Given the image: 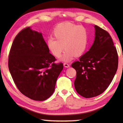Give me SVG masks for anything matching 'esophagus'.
I'll use <instances>...</instances> for the list:
<instances>
[{
	"instance_id": "34e87169",
	"label": "esophagus",
	"mask_w": 123,
	"mask_h": 123,
	"mask_svg": "<svg viewBox=\"0 0 123 123\" xmlns=\"http://www.w3.org/2000/svg\"><path fill=\"white\" fill-rule=\"evenodd\" d=\"M63 66L64 67H66V68H69L70 67V65L68 63H63Z\"/></svg>"
}]
</instances>
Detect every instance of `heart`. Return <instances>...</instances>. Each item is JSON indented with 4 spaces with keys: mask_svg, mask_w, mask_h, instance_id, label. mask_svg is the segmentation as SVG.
<instances>
[{
    "mask_svg": "<svg viewBox=\"0 0 123 123\" xmlns=\"http://www.w3.org/2000/svg\"><path fill=\"white\" fill-rule=\"evenodd\" d=\"M52 36L47 40L48 48L56 57L62 56V61L68 62L73 57L82 55L88 44V32L87 29L70 22L60 23L55 27Z\"/></svg>",
    "mask_w": 123,
    "mask_h": 123,
    "instance_id": "heart-1",
    "label": "heart"
}]
</instances>
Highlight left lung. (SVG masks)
Masks as SVG:
<instances>
[{
    "label": "left lung",
    "instance_id": "left-lung-1",
    "mask_svg": "<svg viewBox=\"0 0 123 123\" xmlns=\"http://www.w3.org/2000/svg\"><path fill=\"white\" fill-rule=\"evenodd\" d=\"M95 37L89 50L72 63L76 72L74 86L78 94L89 98L103 93L117 72L118 56L109 33L94 26Z\"/></svg>",
    "mask_w": 123,
    "mask_h": 123
}]
</instances>
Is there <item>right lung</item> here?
Masks as SVG:
<instances>
[{
    "label": "right lung",
    "mask_w": 123,
    "mask_h": 123,
    "mask_svg": "<svg viewBox=\"0 0 123 123\" xmlns=\"http://www.w3.org/2000/svg\"><path fill=\"white\" fill-rule=\"evenodd\" d=\"M55 56L41 33L26 27L16 35L10 49L8 67L12 78L20 92L36 101L51 96L63 68L56 63Z\"/></svg>",
    "instance_id": "obj_1"
}]
</instances>
